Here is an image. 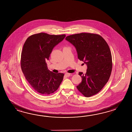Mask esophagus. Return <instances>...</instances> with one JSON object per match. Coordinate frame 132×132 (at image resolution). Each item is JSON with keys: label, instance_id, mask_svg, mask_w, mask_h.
<instances>
[{"label": "esophagus", "instance_id": "esophagus-1", "mask_svg": "<svg viewBox=\"0 0 132 132\" xmlns=\"http://www.w3.org/2000/svg\"><path fill=\"white\" fill-rule=\"evenodd\" d=\"M70 75H71V73H65V76L66 77H69V76H70Z\"/></svg>", "mask_w": 132, "mask_h": 132}]
</instances>
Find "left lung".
I'll use <instances>...</instances> for the list:
<instances>
[{"label":"left lung","mask_w":132,"mask_h":132,"mask_svg":"<svg viewBox=\"0 0 132 132\" xmlns=\"http://www.w3.org/2000/svg\"><path fill=\"white\" fill-rule=\"evenodd\" d=\"M65 39L76 48L78 59L87 65L86 73L79 72L81 82L76 87L85 97L100 92L110 79L112 56L110 47L100 35L81 33L68 36Z\"/></svg>","instance_id":"left-lung-1"}]
</instances>
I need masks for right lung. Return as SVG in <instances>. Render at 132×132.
<instances>
[{
	"instance_id": "right-lung-1",
	"label": "right lung",
	"mask_w": 132,
	"mask_h": 132,
	"mask_svg": "<svg viewBox=\"0 0 132 132\" xmlns=\"http://www.w3.org/2000/svg\"><path fill=\"white\" fill-rule=\"evenodd\" d=\"M65 37L46 33L29 37L23 46L21 67L25 78L37 92L49 95L59 88L63 79V73H55L48 69L46 60H48L55 46Z\"/></svg>"
}]
</instances>
